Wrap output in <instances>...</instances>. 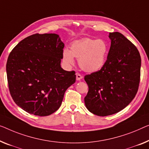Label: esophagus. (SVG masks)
<instances>
[{
  "label": "esophagus",
  "instance_id": "1",
  "mask_svg": "<svg viewBox=\"0 0 149 149\" xmlns=\"http://www.w3.org/2000/svg\"><path fill=\"white\" fill-rule=\"evenodd\" d=\"M82 77H83V76L81 74H76V79L77 81L80 80V79H82Z\"/></svg>",
  "mask_w": 149,
  "mask_h": 149
}]
</instances>
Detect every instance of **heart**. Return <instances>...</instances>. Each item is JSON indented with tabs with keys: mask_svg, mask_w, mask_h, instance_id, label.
Instances as JSON below:
<instances>
[{
	"mask_svg": "<svg viewBox=\"0 0 149 149\" xmlns=\"http://www.w3.org/2000/svg\"><path fill=\"white\" fill-rule=\"evenodd\" d=\"M108 49V45L104 40L85 38L74 42L70 50L64 49L62 58L64 64L68 68L75 64L74 57L77 58L82 70L93 73L101 70L104 65Z\"/></svg>",
	"mask_w": 149,
	"mask_h": 149,
	"instance_id": "b5f03b06",
	"label": "heart"
}]
</instances>
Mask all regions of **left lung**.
Segmentation results:
<instances>
[{
	"label": "left lung",
	"instance_id": "8db88e82",
	"mask_svg": "<svg viewBox=\"0 0 149 149\" xmlns=\"http://www.w3.org/2000/svg\"><path fill=\"white\" fill-rule=\"evenodd\" d=\"M109 38L111 45L104 65L84 77L89 88L85 105L100 116L116 114L131 102L141 76V55L134 44L118 32L110 33Z\"/></svg>",
	"mask_w": 149,
	"mask_h": 149
}]
</instances>
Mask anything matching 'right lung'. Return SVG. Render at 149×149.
<instances>
[{
	"label": "right lung",
	"instance_id": "add662e5",
	"mask_svg": "<svg viewBox=\"0 0 149 149\" xmlns=\"http://www.w3.org/2000/svg\"><path fill=\"white\" fill-rule=\"evenodd\" d=\"M64 43L57 34H34L15 47L6 63L13 100L26 112L45 116L59 109L75 72L61 67Z\"/></svg>",
	"mask_w": 149,
	"mask_h": 149
}]
</instances>
